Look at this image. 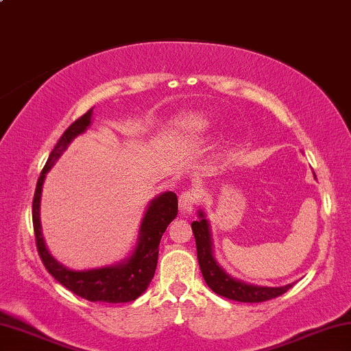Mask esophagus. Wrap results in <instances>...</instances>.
I'll use <instances>...</instances> for the list:
<instances>
[{"label": "esophagus", "mask_w": 351, "mask_h": 351, "mask_svg": "<svg viewBox=\"0 0 351 351\" xmlns=\"http://www.w3.org/2000/svg\"><path fill=\"white\" fill-rule=\"evenodd\" d=\"M198 192L193 189H189V190H184L180 197V209L184 213H190L195 209V204H197L198 201Z\"/></svg>", "instance_id": "esophagus-1"}]
</instances>
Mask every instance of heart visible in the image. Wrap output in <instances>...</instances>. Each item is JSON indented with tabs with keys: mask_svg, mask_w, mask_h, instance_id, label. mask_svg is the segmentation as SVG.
<instances>
[{
	"mask_svg": "<svg viewBox=\"0 0 351 351\" xmlns=\"http://www.w3.org/2000/svg\"><path fill=\"white\" fill-rule=\"evenodd\" d=\"M176 123L184 133H199L209 127L210 121L203 112H187L178 119Z\"/></svg>",
	"mask_w": 351,
	"mask_h": 351,
	"instance_id": "b5f03b06",
	"label": "heart"
}]
</instances>
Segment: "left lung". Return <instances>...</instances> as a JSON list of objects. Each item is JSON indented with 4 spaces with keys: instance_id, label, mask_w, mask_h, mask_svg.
I'll use <instances>...</instances> for the list:
<instances>
[{
    "instance_id": "1",
    "label": "left lung",
    "mask_w": 351,
    "mask_h": 351,
    "mask_svg": "<svg viewBox=\"0 0 351 351\" xmlns=\"http://www.w3.org/2000/svg\"><path fill=\"white\" fill-rule=\"evenodd\" d=\"M199 219L192 223V230L197 241V254L198 263L203 277L213 293L223 295L226 299L245 302V304H257V302L271 300L274 297L282 295L283 293L293 287L294 283L285 285V287H258V285H251L239 278L230 277L221 266L217 263L215 255H213V243L210 235L209 221L206 219L203 210L198 212Z\"/></svg>"
}]
</instances>
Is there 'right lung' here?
I'll return each instance as SVG.
<instances>
[{
  "label": "right lung",
  "instance_id": "1",
  "mask_svg": "<svg viewBox=\"0 0 351 351\" xmlns=\"http://www.w3.org/2000/svg\"><path fill=\"white\" fill-rule=\"evenodd\" d=\"M91 117L93 108L88 110L85 114L71 123L66 132L62 134V138L58 139L54 150L49 154V159H47L46 165L41 170L32 201L35 243H37V251L45 268L64 288H68L74 294L82 297V299L90 302L125 304V302L138 299L152 282L158 265L159 241H161L167 226L178 215V198L173 192H165L150 201L139 228L138 245H136L133 254L128 258L121 261V263L83 271L69 269L62 263H58L47 251L43 234H41V189H43L47 171L52 169V165L62 156V153L66 150L71 141L91 125Z\"/></svg>",
  "mask_w": 351,
  "mask_h": 351
}]
</instances>
